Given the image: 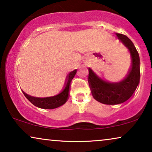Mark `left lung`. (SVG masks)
I'll use <instances>...</instances> for the list:
<instances>
[{"label": "left lung", "instance_id": "obj_1", "mask_svg": "<svg viewBox=\"0 0 152 152\" xmlns=\"http://www.w3.org/2000/svg\"><path fill=\"white\" fill-rule=\"evenodd\" d=\"M118 38L127 48L132 57V66L125 78L119 82H109L97 76L88 68V81L91 93L99 102L109 105L122 104L128 100L140 82V57L132 41L122 34L116 33Z\"/></svg>", "mask_w": 152, "mask_h": 152}]
</instances>
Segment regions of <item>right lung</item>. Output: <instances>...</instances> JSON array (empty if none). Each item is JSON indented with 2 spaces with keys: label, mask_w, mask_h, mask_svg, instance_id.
I'll return each instance as SVG.
<instances>
[{
  "label": "right lung",
  "mask_w": 152,
  "mask_h": 152,
  "mask_svg": "<svg viewBox=\"0 0 152 152\" xmlns=\"http://www.w3.org/2000/svg\"><path fill=\"white\" fill-rule=\"evenodd\" d=\"M77 72V69L73 71L70 72L68 75V79L66 80L65 88L61 91L59 94H58L55 96L53 97H32L31 95H29L23 91L25 97L32 104H34L35 107H37L41 109H54L56 108L61 107V105L64 104L68 100V96H69V91L70 86V82L73 77L75 75Z\"/></svg>",
  "instance_id": "add662e5"
}]
</instances>
